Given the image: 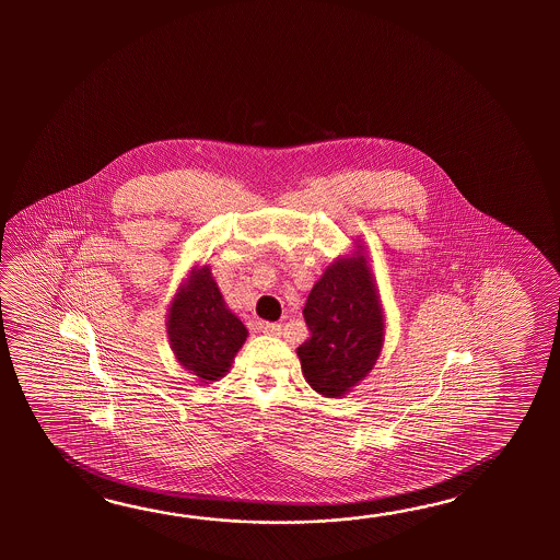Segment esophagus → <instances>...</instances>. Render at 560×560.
I'll use <instances>...</instances> for the list:
<instances>
[{
	"instance_id": "1",
	"label": "esophagus",
	"mask_w": 560,
	"mask_h": 560,
	"mask_svg": "<svg viewBox=\"0 0 560 560\" xmlns=\"http://www.w3.org/2000/svg\"><path fill=\"white\" fill-rule=\"evenodd\" d=\"M260 330L264 334H268V336H280L282 334V324H278V322H266L260 326Z\"/></svg>"
}]
</instances>
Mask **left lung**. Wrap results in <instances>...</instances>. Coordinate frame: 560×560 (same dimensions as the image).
Masks as SVG:
<instances>
[{"label":"left lung","mask_w":560,"mask_h":560,"mask_svg":"<svg viewBox=\"0 0 560 560\" xmlns=\"http://www.w3.org/2000/svg\"><path fill=\"white\" fill-rule=\"evenodd\" d=\"M302 314L310 330L296 350L304 378L322 396L340 398L369 376L384 342L381 296L366 258L357 254L330 264Z\"/></svg>","instance_id":"obj_1"}]
</instances>
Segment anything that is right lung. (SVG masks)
Returning <instances> with one entry per match:
<instances>
[{"label": "right lung", "instance_id": "right-lung-1", "mask_svg": "<svg viewBox=\"0 0 560 560\" xmlns=\"http://www.w3.org/2000/svg\"><path fill=\"white\" fill-rule=\"evenodd\" d=\"M166 326L176 360L203 384L226 376L248 336L228 308L210 266L191 268L167 308Z\"/></svg>", "mask_w": 560, "mask_h": 560}]
</instances>
